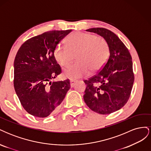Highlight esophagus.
Segmentation results:
<instances>
[{"instance_id":"1","label":"esophagus","mask_w":151,"mask_h":151,"mask_svg":"<svg viewBox=\"0 0 151 151\" xmlns=\"http://www.w3.org/2000/svg\"><path fill=\"white\" fill-rule=\"evenodd\" d=\"M76 83V81H74V80H70V83L71 88H72V87L74 86V84H75Z\"/></svg>"}]
</instances>
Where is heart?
Returning <instances> with one entry per match:
<instances>
[{"mask_svg":"<svg viewBox=\"0 0 151 151\" xmlns=\"http://www.w3.org/2000/svg\"><path fill=\"white\" fill-rule=\"evenodd\" d=\"M53 55L62 67L67 66L76 55L77 61L63 70V76L77 79L101 70L109 57V47L102 36L75 32L68 36L66 45H58Z\"/></svg>","mask_w":151,"mask_h":151,"instance_id":"b5f03b06","label":"heart"}]
</instances>
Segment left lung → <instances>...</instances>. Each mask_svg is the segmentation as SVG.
Masks as SVG:
<instances>
[{"label":"left lung","instance_id":"8db88e82","mask_svg":"<svg viewBox=\"0 0 151 151\" xmlns=\"http://www.w3.org/2000/svg\"><path fill=\"white\" fill-rule=\"evenodd\" d=\"M86 31L107 41L109 57L96 75L84 81L87 85L84 100L91 110L108 115L119 110L130 98L134 82L132 57L124 43L110 30L95 28Z\"/></svg>","mask_w":151,"mask_h":151}]
</instances>
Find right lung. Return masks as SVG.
Returning a JSON list of instances; mask_svg holds the SVG:
<instances>
[{"mask_svg": "<svg viewBox=\"0 0 151 151\" xmlns=\"http://www.w3.org/2000/svg\"><path fill=\"white\" fill-rule=\"evenodd\" d=\"M72 31H50L22 44L14 62V86L22 107L30 115L45 118L53 113L70 88V81L52 82L61 73L54 50Z\"/></svg>", "mask_w": 151, "mask_h": 151, "instance_id": "obj_1", "label": "right lung"}]
</instances>
